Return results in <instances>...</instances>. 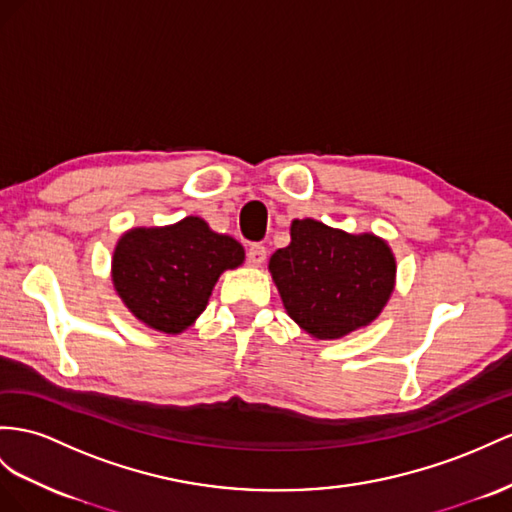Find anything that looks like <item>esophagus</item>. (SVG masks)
Masks as SVG:
<instances>
[{"mask_svg":"<svg viewBox=\"0 0 512 512\" xmlns=\"http://www.w3.org/2000/svg\"><path fill=\"white\" fill-rule=\"evenodd\" d=\"M246 261H248V264H251V266L259 268V266L266 261V246H261V244H251V246H248Z\"/></svg>","mask_w":512,"mask_h":512,"instance_id":"1","label":"esophagus"}]
</instances>
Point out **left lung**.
Listing matches in <instances>:
<instances>
[{
    "mask_svg": "<svg viewBox=\"0 0 512 512\" xmlns=\"http://www.w3.org/2000/svg\"><path fill=\"white\" fill-rule=\"evenodd\" d=\"M292 242L270 257L283 307L300 329L339 339L378 318L396 285V257L374 233L294 220Z\"/></svg>",
    "mask_w": 512,
    "mask_h": 512,
    "instance_id": "left-lung-1",
    "label": "left lung"
}]
</instances>
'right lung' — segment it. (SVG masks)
Returning <instances> with one entry per match:
<instances>
[{
  "mask_svg": "<svg viewBox=\"0 0 512 512\" xmlns=\"http://www.w3.org/2000/svg\"><path fill=\"white\" fill-rule=\"evenodd\" d=\"M244 248L199 216L121 235L112 283L125 307L151 329L177 335L201 316L218 277L242 266Z\"/></svg>",
  "mask_w": 512,
  "mask_h": 512,
  "instance_id": "1",
  "label": "right lung"
}]
</instances>
